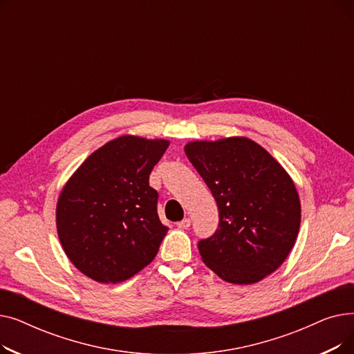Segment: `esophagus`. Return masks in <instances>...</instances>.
I'll return each instance as SVG.
<instances>
[{
    "mask_svg": "<svg viewBox=\"0 0 354 354\" xmlns=\"http://www.w3.org/2000/svg\"><path fill=\"white\" fill-rule=\"evenodd\" d=\"M176 227L180 228V230H188L191 227V219L189 218H185V219L179 221L178 224H176Z\"/></svg>",
    "mask_w": 354,
    "mask_h": 354,
    "instance_id": "esophagus-1",
    "label": "esophagus"
}]
</instances>
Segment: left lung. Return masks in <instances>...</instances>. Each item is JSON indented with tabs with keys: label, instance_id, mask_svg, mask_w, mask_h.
<instances>
[{
	"label": "left lung",
	"instance_id": "obj_1",
	"mask_svg": "<svg viewBox=\"0 0 354 354\" xmlns=\"http://www.w3.org/2000/svg\"><path fill=\"white\" fill-rule=\"evenodd\" d=\"M219 212L215 234L198 250L218 277L254 284L274 272L295 244L301 205L284 167L248 138L196 140L185 146Z\"/></svg>",
	"mask_w": 354,
	"mask_h": 354
}]
</instances>
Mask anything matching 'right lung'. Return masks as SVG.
Instances as JSON below:
<instances>
[{
  "label": "right lung",
  "instance_id": "right-lung-1",
  "mask_svg": "<svg viewBox=\"0 0 354 354\" xmlns=\"http://www.w3.org/2000/svg\"><path fill=\"white\" fill-rule=\"evenodd\" d=\"M165 139L120 136L93 152L57 201L55 224L73 266L97 283H122L153 261L167 232L149 175Z\"/></svg>",
  "mask_w": 354,
  "mask_h": 354
}]
</instances>
